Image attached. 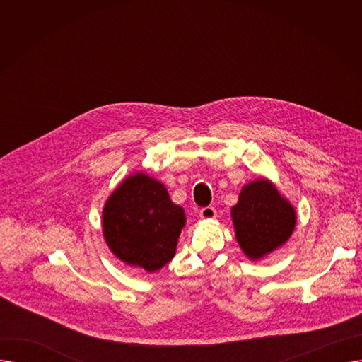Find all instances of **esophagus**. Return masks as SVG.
<instances>
[{
	"mask_svg": "<svg viewBox=\"0 0 362 362\" xmlns=\"http://www.w3.org/2000/svg\"><path fill=\"white\" fill-rule=\"evenodd\" d=\"M217 213H216V208L208 205V206H204L199 210V217L201 218H205V220H211V218H216Z\"/></svg>",
	"mask_w": 362,
	"mask_h": 362,
	"instance_id": "obj_1",
	"label": "esophagus"
}]
</instances>
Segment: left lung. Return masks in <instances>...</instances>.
<instances>
[{"mask_svg":"<svg viewBox=\"0 0 362 362\" xmlns=\"http://www.w3.org/2000/svg\"><path fill=\"white\" fill-rule=\"evenodd\" d=\"M236 239L251 259L270 254L289 239L296 223L292 205L267 180L246 185L232 208Z\"/></svg>","mask_w":362,"mask_h":362,"instance_id":"8db88e82","label":"left lung"}]
</instances>
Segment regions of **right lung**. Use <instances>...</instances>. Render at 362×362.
I'll return each mask as SVG.
<instances>
[{"mask_svg":"<svg viewBox=\"0 0 362 362\" xmlns=\"http://www.w3.org/2000/svg\"><path fill=\"white\" fill-rule=\"evenodd\" d=\"M185 224L183 208L164 185L142 173L126 179L105 204L104 236L122 261L157 272L175 257Z\"/></svg>","mask_w":362,"mask_h":362,"instance_id":"obj_1","label":"right lung"}]
</instances>
